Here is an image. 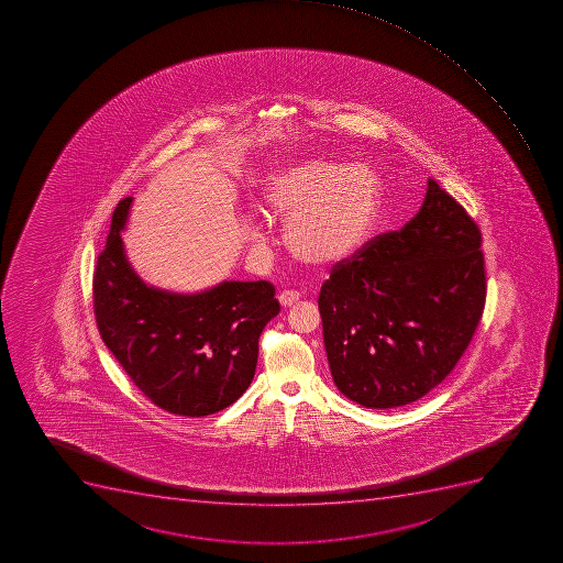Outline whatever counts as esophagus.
<instances>
[{
  "label": "esophagus",
  "instance_id": "obj_1",
  "mask_svg": "<svg viewBox=\"0 0 563 563\" xmlns=\"http://www.w3.org/2000/svg\"><path fill=\"white\" fill-rule=\"evenodd\" d=\"M278 299L282 307H292L294 303L299 301V292H296V290H284V292L279 294Z\"/></svg>",
  "mask_w": 563,
  "mask_h": 563
}]
</instances>
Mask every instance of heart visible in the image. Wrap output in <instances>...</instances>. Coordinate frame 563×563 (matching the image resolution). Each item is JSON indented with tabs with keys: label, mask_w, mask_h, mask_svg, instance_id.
<instances>
[{
	"label": "heart",
	"mask_w": 563,
	"mask_h": 563,
	"mask_svg": "<svg viewBox=\"0 0 563 563\" xmlns=\"http://www.w3.org/2000/svg\"><path fill=\"white\" fill-rule=\"evenodd\" d=\"M382 185L366 165L303 159L271 174L258 208L285 220V240L299 262L330 267L352 258L377 224Z\"/></svg>",
	"instance_id": "obj_1"
}]
</instances>
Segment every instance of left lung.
<instances>
[{
	"instance_id": "1",
	"label": "left lung",
	"mask_w": 563,
	"mask_h": 563,
	"mask_svg": "<svg viewBox=\"0 0 563 563\" xmlns=\"http://www.w3.org/2000/svg\"><path fill=\"white\" fill-rule=\"evenodd\" d=\"M481 231L434 179L400 231L375 236L319 292L333 382L367 409L420 400L445 380L483 316Z\"/></svg>"
}]
</instances>
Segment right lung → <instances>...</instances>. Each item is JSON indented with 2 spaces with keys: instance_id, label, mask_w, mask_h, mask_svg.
I'll use <instances>...</instances> for the list:
<instances>
[{
  "instance_id": "add662e5",
  "label": "right lung",
  "mask_w": 563,
  "mask_h": 563,
  "mask_svg": "<svg viewBox=\"0 0 563 563\" xmlns=\"http://www.w3.org/2000/svg\"><path fill=\"white\" fill-rule=\"evenodd\" d=\"M132 197L118 202L93 276L98 332L137 389L172 415L231 406L255 377L258 339L279 313L269 282H222L181 294L145 284L125 255Z\"/></svg>"
}]
</instances>
